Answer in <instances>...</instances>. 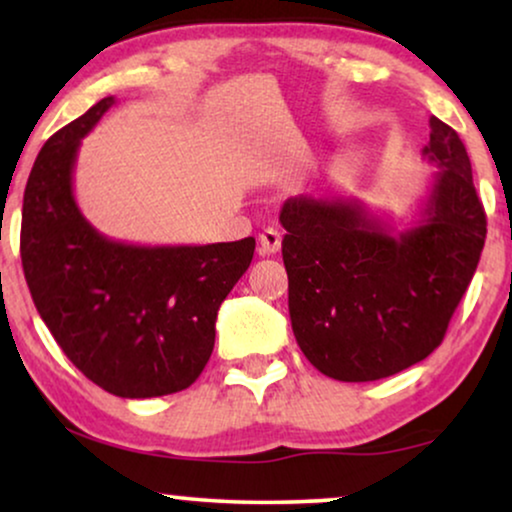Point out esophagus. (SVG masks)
<instances>
[{
  "mask_svg": "<svg viewBox=\"0 0 512 512\" xmlns=\"http://www.w3.org/2000/svg\"><path fill=\"white\" fill-rule=\"evenodd\" d=\"M258 242H261V254H277L279 247H282V233L277 228H265L258 235Z\"/></svg>",
  "mask_w": 512,
  "mask_h": 512,
  "instance_id": "obj_1",
  "label": "esophagus"
}]
</instances>
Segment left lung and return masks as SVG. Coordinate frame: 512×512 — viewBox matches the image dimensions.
<instances>
[{"label": "left lung", "instance_id": "left-lung-1", "mask_svg": "<svg viewBox=\"0 0 512 512\" xmlns=\"http://www.w3.org/2000/svg\"><path fill=\"white\" fill-rule=\"evenodd\" d=\"M433 174L415 226L394 228L359 200L284 202L282 256L293 335L319 373L373 382L424 361L445 338L487 235L466 146L431 116Z\"/></svg>", "mask_w": 512, "mask_h": 512}]
</instances>
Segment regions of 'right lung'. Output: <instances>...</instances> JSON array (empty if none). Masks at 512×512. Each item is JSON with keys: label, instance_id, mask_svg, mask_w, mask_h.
I'll use <instances>...</instances> for the list:
<instances>
[{"label": "right lung", "instance_id": "right-lung-1", "mask_svg": "<svg viewBox=\"0 0 512 512\" xmlns=\"http://www.w3.org/2000/svg\"><path fill=\"white\" fill-rule=\"evenodd\" d=\"M104 97L44 144L23 198L20 258L37 312L67 359L121 398L177 394L214 349L216 314L247 272L256 240L139 247L90 226L74 200L81 139Z\"/></svg>", "mask_w": 512, "mask_h": 512}]
</instances>
